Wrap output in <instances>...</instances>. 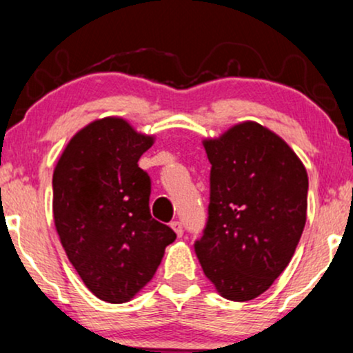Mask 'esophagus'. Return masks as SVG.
Returning <instances> with one entry per match:
<instances>
[{
	"mask_svg": "<svg viewBox=\"0 0 353 353\" xmlns=\"http://www.w3.org/2000/svg\"><path fill=\"white\" fill-rule=\"evenodd\" d=\"M170 226H172V230L175 231V234L178 236V238H181V236H183V226H181L180 221H172L170 223Z\"/></svg>",
	"mask_w": 353,
	"mask_h": 353,
	"instance_id": "esophagus-1",
	"label": "esophagus"
}]
</instances>
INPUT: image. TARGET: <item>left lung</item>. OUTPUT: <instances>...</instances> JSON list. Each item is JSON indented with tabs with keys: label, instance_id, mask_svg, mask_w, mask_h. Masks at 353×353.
<instances>
[{
	"label": "left lung",
	"instance_id": "8db88e82",
	"mask_svg": "<svg viewBox=\"0 0 353 353\" xmlns=\"http://www.w3.org/2000/svg\"><path fill=\"white\" fill-rule=\"evenodd\" d=\"M203 147L211 163L210 206L194 252L225 299L251 301L296 252L307 218V172L279 135L251 120Z\"/></svg>",
	"mask_w": 353,
	"mask_h": 353
}]
</instances>
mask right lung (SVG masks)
I'll list each match as a JSON object with an SVG mask.
<instances>
[{"instance_id": "1", "label": "right lung", "mask_w": 353, "mask_h": 353, "mask_svg": "<svg viewBox=\"0 0 353 353\" xmlns=\"http://www.w3.org/2000/svg\"><path fill=\"white\" fill-rule=\"evenodd\" d=\"M153 142L125 119H97L69 140L54 168L52 214L62 248L87 289L112 304L150 283L176 238L148 208L150 176L139 159Z\"/></svg>"}]
</instances>
